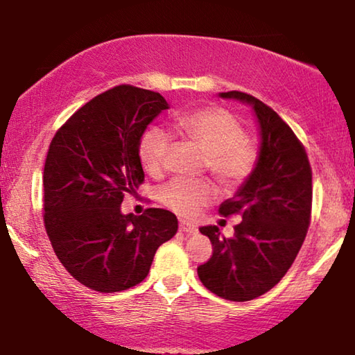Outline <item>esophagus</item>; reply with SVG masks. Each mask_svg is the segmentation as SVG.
<instances>
[{"label": "esophagus", "instance_id": "obj_1", "mask_svg": "<svg viewBox=\"0 0 355 355\" xmlns=\"http://www.w3.org/2000/svg\"><path fill=\"white\" fill-rule=\"evenodd\" d=\"M180 231L184 232V234H196L198 232V226L194 223H189V221L182 220L180 221Z\"/></svg>", "mask_w": 355, "mask_h": 355}]
</instances>
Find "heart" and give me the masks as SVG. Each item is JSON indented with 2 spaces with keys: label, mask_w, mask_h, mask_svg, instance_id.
I'll use <instances>...</instances> for the list:
<instances>
[{
  "label": "heart",
  "mask_w": 355,
  "mask_h": 355,
  "mask_svg": "<svg viewBox=\"0 0 355 355\" xmlns=\"http://www.w3.org/2000/svg\"><path fill=\"white\" fill-rule=\"evenodd\" d=\"M175 129L182 139L204 153L205 167L225 188L239 187L257 166V146L247 139L241 121L228 110L207 107L182 114L175 121ZM171 145V135L162 127L153 125L141 134L139 159L148 175H162ZM215 194L209 180L175 178L162 187L159 198L168 210L182 216H194L214 200Z\"/></svg>",
  "instance_id": "obj_1"
}]
</instances>
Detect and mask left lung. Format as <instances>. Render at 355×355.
<instances>
[{
	"label": "left lung",
	"mask_w": 355,
	"mask_h": 355,
	"mask_svg": "<svg viewBox=\"0 0 355 355\" xmlns=\"http://www.w3.org/2000/svg\"><path fill=\"white\" fill-rule=\"evenodd\" d=\"M221 98L250 105L260 130L258 161L234 198L220 214H239L234 236L226 239L216 226H202L214 253L198 268L205 288L230 301L258 298L285 276L309 228L313 172L304 146L280 116L252 95L231 91Z\"/></svg>",
	"instance_id": "obj_1"
}]
</instances>
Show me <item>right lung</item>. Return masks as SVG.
<instances>
[{
    "instance_id": "right-lung-1",
    "label": "right lung",
    "mask_w": 355,
    "mask_h": 355,
    "mask_svg": "<svg viewBox=\"0 0 355 355\" xmlns=\"http://www.w3.org/2000/svg\"><path fill=\"white\" fill-rule=\"evenodd\" d=\"M168 103L159 92L116 86L94 97L63 124L47 151L44 226L57 258L86 287L123 292L150 272L157 247L172 239V211L124 215L145 173L139 140Z\"/></svg>"
}]
</instances>
